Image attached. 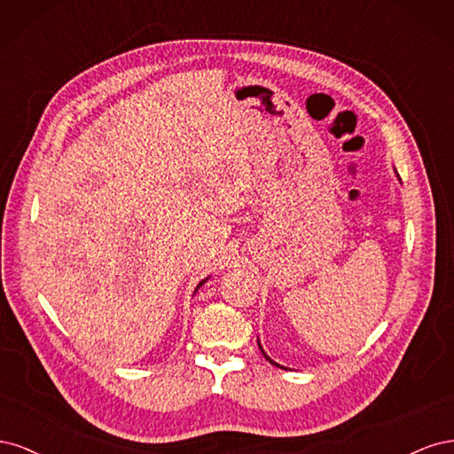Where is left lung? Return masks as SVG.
I'll return each instance as SVG.
<instances>
[{
	"instance_id": "8db88e82",
	"label": "left lung",
	"mask_w": 454,
	"mask_h": 454,
	"mask_svg": "<svg viewBox=\"0 0 454 454\" xmlns=\"http://www.w3.org/2000/svg\"><path fill=\"white\" fill-rule=\"evenodd\" d=\"M257 345H259V340H257ZM259 348H261V345H259ZM261 352H263V356H265V358H267V360H269V362H270V364H272V365H278V364H277V362H272V360H270V358H269V356H267V354H265V350H263V348H261ZM278 367H282V365H278ZM282 369H284V367H282Z\"/></svg>"
}]
</instances>
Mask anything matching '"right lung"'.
<instances>
[{
    "label": "right lung",
    "instance_id": "obj_1",
    "mask_svg": "<svg viewBox=\"0 0 454 454\" xmlns=\"http://www.w3.org/2000/svg\"><path fill=\"white\" fill-rule=\"evenodd\" d=\"M206 280H208V278H206ZM206 280H202V282H200V284H199V286H197V290H199V287H200V286H202V284H204V282H206ZM197 290H195V292H197Z\"/></svg>",
    "mask_w": 454,
    "mask_h": 454
}]
</instances>
